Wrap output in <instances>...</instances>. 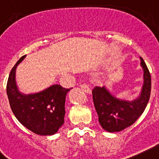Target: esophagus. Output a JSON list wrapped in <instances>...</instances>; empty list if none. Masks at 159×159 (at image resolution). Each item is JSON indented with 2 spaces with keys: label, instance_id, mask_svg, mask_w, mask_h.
Listing matches in <instances>:
<instances>
[{
  "label": "esophagus",
  "instance_id": "34e87169",
  "mask_svg": "<svg viewBox=\"0 0 159 159\" xmlns=\"http://www.w3.org/2000/svg\"><path fill=\"white\" fill-rule=\"evenodd\" d=\"M80 87H81V89H82V90H83L85 92L89 93V94H91V88H90V87H89V86H87L86 84H81V85H80Z\"/></svg>",
  "mask_w": 159,
  "mask_h": 159
}]
</instances>
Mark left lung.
<instances>
[{"mask_svg": "<svg viewBox=\"0 0 159 159\" xmlns=\"http://www.w3.org/2000/svg\"><path fill=\"white\" fill-rule=\"evenodd\" d=\"M140 60L144 69V85L137 100L131 102L120 100L104 87L95 86L92 90L93 102L100 124L109 132L122 131L132 125L146 108L150 97L151 77L144 59L140 58Z\"/></svg>", "mask_w": 159, "mask_h": 159, "instance_id": "obj_1", "label": "left lung"}]
</instances>
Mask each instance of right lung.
Returning <instances> with one entry per match:
<instances>
[{
    "mask_svg": "<svg viewBox=\"0 0 159 159\" xmlns=\"http://www.w3.org/2000/svg\"><path fill=\"white\" fill-rule=\"evenodd\" d=\"M25 56L17 61L9 75L6 92L10 108L19 122L28 130L37 135H54L64 124L65 97L71 88L53 85L33 95L19 92L15 83V69Z\"/></svg>",
    "mask_w": 159,
    "mask_h": 159,
    "instance_id": "1",
    "label": "right lung"
}]
</instances>
